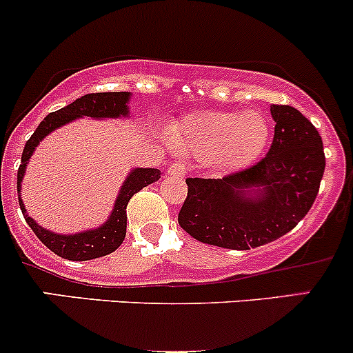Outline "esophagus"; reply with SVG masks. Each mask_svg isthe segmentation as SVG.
Here are the masks:
<instances>
[{
	"instance_id": "1",
	"label": "esophagus",
	"mask_w": 353,
	"mask_h": 353,
	"mask_svg": "<svg viewBox=\"0 0 353 353\" xmlns=\"http://www.w3.org/2000/svg\"><path fill=\"white\" fill-rule=\"evenodd\" d=\"M169 174L170 176H176V177H183L184 174H186V163L184 162H174V163H170V167H169Z\"/></svg>"
}]
</instances>
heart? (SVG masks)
I'll return each instance as SVG.
<instances>
[{"label":"heart","instance_id":"obj_1","mask_svg":"<svg viewBox=\"0 0 353 353\" xmlns=\"http://www.w3.org/2000/svg\"><path fill=\"white\" fill-rule=\"evenodd\" d=\"M270 124L263 114L206 110L194 112L169 128V140L186 154H215L223 165H243L263 152Z\"/></svg>","mask_w":353,"mask_h":353}]
</instances>
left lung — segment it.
I'll return each mask as SVG.
<instances>
[{
    "label": "left lung",
    "mask_w": 353,
    "mask_h": 353,
    "mask_svg": "<svg viewBox=\"0 0 353 353\" xmlns=\"http://www.w3.org/2000/svg\"><path fill=\"white\" fill-rule=\"evenodd\" d=\"M272 116L275 134L263 159L222 179H186L177 222L199 243L259 248L290 232L311 210L326 165L321 137L292 105L273 104Z\"/></svg>",
    "instance_id": "obj_1"
}]
</instances>
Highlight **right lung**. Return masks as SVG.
Segmentation results:
<instances>
[{
  "mask_svg": "<svg viewBox=\"0 0 353 353\" xmlns=\"http://www.w3.org/2000/svg\"><path fill=\"white\" fill-rule=\"evenodd\" d=\"M128 101H130V94L128 92H101V94H87L83 97L77 99L71 102L66 108L56 110V112L48 114L37 130L34 131L30 138L27 140L22 154V162H20L19 174H17V191L20 193V184H22L25 167H27L28 159L34 154L35 147L39 141L44 137H48L51 131L56 128L63 126V124L70 123V121L77 119L81 116L90 117H119L128 114ZM160 179L159 169H134L133 172L128 176L124 181L123 188H121L119 196L116 199L112 213H110L109 220L101 225L99 229L87 230L81 234H73V236H61V234L49 232V230L42 229L41 225L34 222L30 216L27 215V210L23 208V203L20 199V208L25 216V222L28 223L35 236L42 241L46 248L51 249L54 254L61 256L65 259L71 261H87V259L101 258V256L110 254L116 251L121 244H123L124 237H126V206L130 203L131 196L143 190L148 184L155 183Z\"/></svg>",
  "mask_w": 353,
  "mask_h": 353,
  "instance_id": "1",
  "label": "right lung"
}]
</instances>
